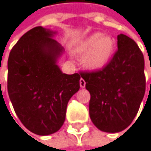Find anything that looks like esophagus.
I'll use <instances>...</instances> for the list:
<instances>
[{
  "instance_id": "obj_1",
  "label": "esophagus",
  "mask_w": 151,
  "mask_h": 151,
  "mask_svg": "<svg viewBox=\"0 0 151 151\" xmlns=\"http://www.w3.org/2000/svg\"><path fill=\"white\" fill-rule=\"evenodd\" d=\"M80 86H81V88H85V86H86V82L82 78L80 80Z\"/></svg>"
}]
</instances>
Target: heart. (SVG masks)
<instances>
[{
  "instance_id": "heart-1",
  "label": "heart",
  "mask_w": 151,
  "mask_h": 151,
  "mask_svg": "<svg viewBox=\"0 0 151 151\" xmlns=\"http://www.w3.org/2000/svg\"><path fill=\"white\" fill-rule=\"evenodd\" d=\"M76 52L81 55H86L83 63L87 69L99 70L111 61L114 52V41L110 36L94 33L78 45Z\"/></svg>"
}]
</instances>
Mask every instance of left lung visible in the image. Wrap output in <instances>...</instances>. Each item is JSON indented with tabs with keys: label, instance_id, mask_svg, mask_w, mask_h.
<instances>
[{
	"label": "left lung",
	"instance_id": "left-lung-1",
	"mask_svg": "<svg viewBox=\"0 0 151 151\" xmlns=\"http://www.w3.org/2000/svg\"><path fill=\"white\" fill-rule=\"evenodd\" d=\"M117 48L102 70L82 71L90 93L89 116L95 126L106 132H119L133 121L146 89L144 57L129 37L117 36Z\"/></svg>",
	"mask_w": 151,
	"mask_h": 151
}]
</instances>
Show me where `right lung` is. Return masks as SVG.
Wrapping results in <instances>:
<instances>
[{"instance_id": "1", "label": "right lung", "mask_w": 151, "mask_h": 151, "mask_svg": "<svg viewBox=\"0 0 151 151\" xmlns=\"http://www.w3.org/2000/svg\"><path fill=\"white\" fill-rule=\"evenodd\" d=\"M55 32L36 27L24 34L8 59V93L19 119L37 135L63 126L68 102L80 89L81 74L63 73L57 60L64 48Z\"/></svg>"}]
</instances>
